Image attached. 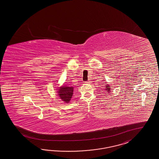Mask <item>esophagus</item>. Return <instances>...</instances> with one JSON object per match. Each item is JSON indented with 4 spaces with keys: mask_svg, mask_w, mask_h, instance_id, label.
Wrapping results in <instances>:
<instances>
[{
    "mask_svg": "<svg viewBox=\"0 0 159 159\" xmlns=\"http://www.w3.org/2000/svg\"><path fill=\"white\" fill-rule=\"evenodd\" d=\"M91 81L90 80H87V81H86V82H84L85 83H87V84H89V83H91Z\"/></svg>",
    "mask_w": 159,
    "mask_h": 159,
    "instance_id": "esophagus-1",
    "label": "esophagus"
}]
</instances>
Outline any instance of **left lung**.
I'll use <instances>...</instances> for the list:
<instances>
[{
	"label": "left lung",
	"instance_id": "left-lung-1",
	"mask_svg": "<svg viewBox=\"0 0 159 159\" xmlns=\"http://www.w3.org/2000/svg\"><path fill=\"white\" fill-rule=\"evenodd\" d=\"M106 87V90L107 91V92H111V91H110V89H111V88L110 87V86H108V85H107Z\"/></svg>",
	"mask_w": 159,
	"mask_h": 159
}]
</instances>
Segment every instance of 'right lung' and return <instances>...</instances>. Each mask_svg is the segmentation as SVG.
I'll use <instances>...</instances> for the list:
<instances>
[{"label":"right lung","instance_id":"1","mask_svg":"<svg viewBox=\"0 0 159 159\" xmlns=\"http://www.w3.org/2000/svg\"><path fill=\"white\" fill-rule=\"evenodd\" d=\"M73 87L63 86L60 87L59 90L58 91V95L62 101H65L66 103L69 102L72 97Z\"/></svg>","mask_w":159,"mask_h":159}]
</instances>
